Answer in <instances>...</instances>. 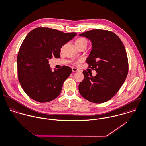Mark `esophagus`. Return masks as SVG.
I'll use <instances>...</instances> for the list:
<instances>
[{
	"instance_id": "34e87169",
	"label": "esophagus",
	"mask_w": 146,
	"mask_h": 146,
	"mask_svg": "<svg viewBox=\"0 0 146 146\" xmlns=\"http://www.w3.org/2000/svg\"><path fill=\"white\" fill-rule=\"evenodd\" d=\"M72 72H77L79 71L78 69H77L76 68H75V67H72Z\"/></svg>"
}]
</instances>
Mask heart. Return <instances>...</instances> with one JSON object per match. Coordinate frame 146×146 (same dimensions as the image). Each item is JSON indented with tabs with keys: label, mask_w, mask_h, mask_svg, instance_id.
<instances>
[{
	"label": "heart",
	"mask_w": 146,
	"mask_h": 146,
	"mask_svg": "<svg viewBox=\"0 0 146 146\" xmlns=\"http://www.w3.org/2000/svg\"><path fill=\"white\" fill-rule=\"evenodd\" d=\"M87 40L84 38H78L76 41H75V44H82V43H87ZM75 64H78V62H75L74 63Z\"/></svg>",
	"instance_id": "b5f03b06"
}]
</instances>
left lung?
<instances>
[{"instance_id": "1", "label": "left lung", "mask_w": 146, "mask_h": 146, "mask_svg": "<svg viewBox=\"0 0 146 146\" xmlns=\"http://www.w3.org/2000/svg\"><path fill=\"white\" fill-rule=\"evenodd\" d=\"M92 42V49L86 60L92 73L83 71L84 78L79 85L80 94L90 102L102 103L113 97L123 84L129 71L125 46L113 32L93 29L80 34Z\"/></svg>"}]
</instances>
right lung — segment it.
<instances>
[{
  "instance_id": "add662e5",
  "label": "right lung",
  "mask_w": 146,
  "mask_h": 146,
  "mask_svg": "<svg viewBox=\"0 0 146 146\" xmlns=\"http://www.w3.org/2000/svg\"><path fill=\"white\" fill-rule=\"evenodd\" d=\"M76 33H64L56 29L38 27L24 40L17 58L18 79L22 88L32 99L47 102L58 97L65 80L72 72L63 66L52 71L49 59L60 57V48Z\"/></svg>"
}]
</instances>
